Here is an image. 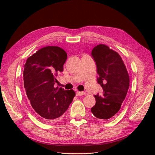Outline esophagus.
Wrapping results in <instances>:
<instances>
[{
	"label": "esophagus",
	"mask_w": 155,
	"mask_h": 155,
	"mask_svg": "<svg viewBox=\"0 0 155 155\" xmlns=\"http://www.w3.org/2000/svg\"><path fill=\"white\" fill-rule=\"evenodd\" d=\"M76 94H77V96H83V95L85 94V93H84V92L77 91V92H76Z\"/></svg>",
	"instance_id": "esophagus-1"
}]
</instances>
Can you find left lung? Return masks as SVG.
<instances>
[{
  "label": "left lung",
  "instance_id": "obj_1",
  "mask_svg": "<svg viewBox=\"0 0 155 155\" xmlns=\"http://www.w3.org/2000/svg\"><path fill=\"white\" fill-rule=\"evenodd\" d=\"M92 56L97 67V82L103 91L94 95L96 104L91 112L97 118L107 120L120 110L129 88V75L120 56L108 46H96Z\"/></svg>",
  "mask_w": 155,
  "mask_h": 155
}]
</instances>
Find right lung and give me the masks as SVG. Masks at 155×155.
Masks as SVG:
<instances>
[{"label":"right lung","mask_w":155,"mask_h":155,"mask_svg":"<svg viewBox=\"0 0 155 155\" xmlns=\"http://www.w3.org/2000/svg\"><path fill=\"white\" fill-rule=\"evenodd\" d=\"M67 54L48 46L28 57L23 71L24 87L32 107L44 120H55L68 109L75 96L73 90L54 87L58 72L63 71Z\"/></svg>","instance_id":"right-lung-1"}]
</instances>
